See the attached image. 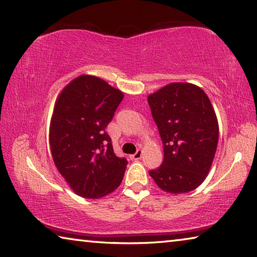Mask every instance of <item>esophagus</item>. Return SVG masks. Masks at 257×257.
I'll return each instance as SVG.
<instances>
[{
    "instance_id": "1",
    "label": "esophagus",
    "mask_w": 257,
    "mask_h": 257,
    "mask_svg": "<svg viewBox=\"0 0 257 257\" xmlns=\"http://www.w3.org/2000/svg\"><path fill=\"white\" fill-rule=\"evenodd\" d=\"M142 155H143V151L142 150H137V152L135 154H133V155H130V159L132 160H139L142 158Z\"/></svg>"
}]
</instances>
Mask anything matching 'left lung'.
Here are the masks:
<instances>
[{
  "instance_id": "1",
  "label": "left lung",
  "mask_w": 257,
  "mask_h": 257,
  "mask_svg": "<svg viewBox=\"0 0 257 257\" xmlns=\"http://www.w3.org/2000/svg\"><path fill=\"white\" fill-rule=\"evenodd\" d=\"M163 143L162 165L150 171L159 188L185 194L205 180L214 159L219 123L205 92L189 82H171L147 97Z\"/></svg>"
}]
</instances>
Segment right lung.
<instances>
[{
	"mask_svg": "<svg viewBox=\"0 0 257 257\" xmlns=\"http://www.w3.org/2000/svg\"><path fill=\"white\" fill-rule=\"evenodd\" d=\"M101 78L81 75L61 90L50 124L54 164L73 193L101 198L120 186L127 160L113 152L105 132L123 98Z\"/></svg>",
	"mask_w": 257,
	"mask_h": 257,
	"instance_id": "add662e5",
	"label": "right lung"
}]
</instances>
